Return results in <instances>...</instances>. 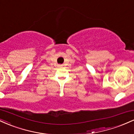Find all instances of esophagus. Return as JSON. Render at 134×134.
<instances>
[{
	"label": "esophagus",
	"instance_id": "1",
	"mask_svg": "<svg viewBox=\"0 0 134 134\" xmlns=\"http://www.w3.org/2000/svg\"><path fill=\"white\" fill-rule=\"evenodd\" d=\"M62 66V65H60V64H59V65H58V67H61Z\"/></svg>",
	"mask_w": 134,
	"mask_h": 134
}]
</instances>
